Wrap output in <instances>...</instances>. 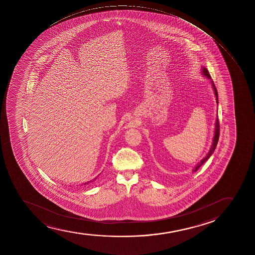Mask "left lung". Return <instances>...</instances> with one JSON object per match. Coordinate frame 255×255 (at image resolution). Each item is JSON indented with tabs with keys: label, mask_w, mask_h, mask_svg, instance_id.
<instances>
[{
	"label": "left lung",
	"mask_w": 255,
	"mask_h": 255,
	"mask_svg": "<svg viewBox=\"0 0 255 255\" xmlns=\"http://www.w3.org/2000/svg\"><path fill=\"white\" fill-rule=\"evenodd\" d=\"M202 72L203 76H206L207 78L210 80L212 86H213V88H214V94H215V97H216L217 104H219L218 92H217V89L216 88H215V85H214L213 80L211 79V76L210 75H209L208 70H207L205 67H202ZM219 137H220V122H219V117L217 116L216 122H215V129H214V138H213V143H212V145H211L210 149H209V151H208V155H206V157L202 159V161H200L199 163L196 165V167L193 169V172H196V171L198 170V168L202 166V164L204 163L206 161H208V158L210 157L211 155H213V153H214V150L216 149L217 143H218V141H219Z\"/></svg>",
	"instance_id": "obj_1"
}]
</instances>
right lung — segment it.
<instances>
[{
  "instance_id": "1",
  "label": "right lung",
  "mask_w": 255,
  "mask_h": 255,
  "mask_svg": "<svg viewBox=\"0 0 255 255\" xmlns=\"http://www.w3.org/2000/svg\"><path fill=\"white\" fill-rule=\"evenodd\" d=\"M95 179H97V177H96V178H95V179H93V180H90V181L87 182V183H85V184H84V185H88V184H89V183H90V182L94 181V180H95Z\"/></svg>"
}]
</instances>
